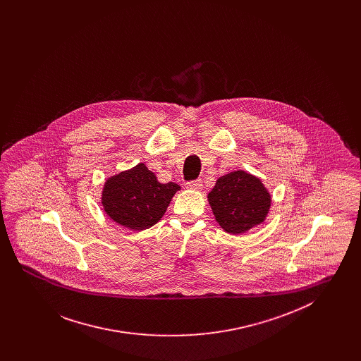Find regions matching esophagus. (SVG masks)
Listing matches in <instances>:
<instances>
[{
    "label": "esophagus",
    "instance_id": "1",
    "mask_svg": "<svg viewBox=\"0 0 361 361\" xmlns=\"http://www.w3.org/2000/svg\"><path fill=\"white\" fill-rule=\"evenodd\" d=\"M185 187L192 190H200L203 188V183H202V180H192V181L185 183Z\"/></svg>",
    "mask_w": 361,
    "mask_h": 361
}]
</instances>
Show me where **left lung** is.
Returning <instances> with one entry per match:
<instances>
[{"mask_svg": "<svg viewBox=\"0 0 361 361\" xmlns=\"http://www.w3.org/2000/svg\"><path fill=\"white\" fill-rule=\"evenodd\" d=\"M208 202L224 230L242 234L264 222L271 196L257 177L237 171L218 178L208 193Z\"/></svg>", "mask_w": 361, "mask_h": 361, "instance_id": "8db88e82", "label": "left lung"}]
</instances>
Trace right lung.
<instances>
[{"mask_svg": "<svg viewBox=\"0 0 361 361\" xmlns=\"http://www.w3.org/2000/svg\"><path fill=\"white\" fill-rule=\"evenodd\" d=\"M180 185L158 183L145 164L106 180L103 190L104 211L116 224L131 230L154 226L165 214Z\"/></svg>", "mask_w": 361, "mask_h": 361, "instance_id": "add662e5", "label": "right lung"}]
</instances>
